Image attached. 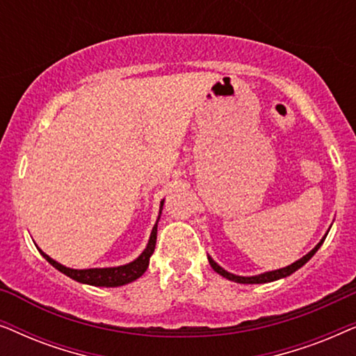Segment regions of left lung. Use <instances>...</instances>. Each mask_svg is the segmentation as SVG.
<instances>
[{"mask_svg": "<svg viewBox=\"0 0 356 356\" xmlns=\"http://www.w3.org/2000/svg\"><path fill=\"white\" fill-rule=\"evenodd\" d=\"M324 240H325V236L323 238V240H321V241L318 243V245H316V248H314L313 251H309L308 254L303 256V257H301V259H298L296 262H293V264H291V266H286V267H284V269H279V270L266 272V274L254 275V277H240V275H233V274H230V272L223 270L222 267L217 264V262H213V261L211 259V257H209V264H211V267H212L213 270L217 272V274H220L222 277H225V279H228V280L238 282V284H267V282L279 280V279H282V277H286V275L293 274L295 270H298L301 266H305L306 262H308V261L311 259V257H313V256L316 254V251L319 250L321 245H323V243H324Z\"/></svg>", "mask_w": 356, "mask_h": 356, "instance_id": "left-lung-1", "label": "left lung"}]
</instances>
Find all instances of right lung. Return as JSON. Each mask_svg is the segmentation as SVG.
Returning a JSON list of instances; mask_svg holds the SVG:
<instances>
[{"label": "right lung", "mask_w": 356, "mask_h": 356, "mask_svg": "<svg viewBox=\"0 0 356 356\" xmlns=\"http://www.w3.org/2000/svg\"><path fill=\"white\" fill-rule=\"evenodd\" d=\"M159 218H160V216H159ZM155 241H157V223H155L152 228V233H150V240L147 243V248H145L144 252L138 257V259L129 262V264H126V266L106 267V269H84V270L70 269V267H65V266H61L60 262L53 261L51 257L47 256L43 251H40V254L45 257V259L50 262L55 269L63 272V274L67 277H71V279L81 282V284H89V285H95V286H118V285L129 284V282L139 279V277L143 275L145 270H147L149 259L155 250Z\"/></svg>", "instance_id": "obj_1"}]
</instances>
